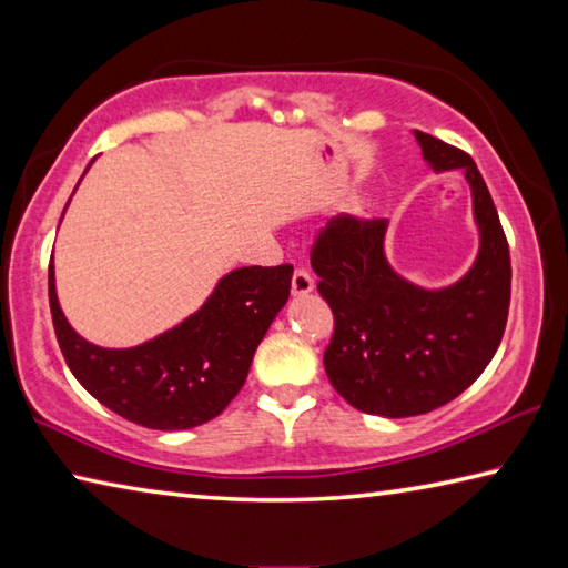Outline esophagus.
<instances>
[{
    "mask_svg": "<svg viewBox=\"0 0 568 568\" xmlns=\"http://www.w3.org/2000/svg\"><path fill=\"white\" fill-rule=\"evenodd\" d=\"M315 287V281L311 271H305V267H295L293 271V281H291V291L293 295H307Z\"/></svg>",
    "mask_w": 568,
    "mask_h": 568,
    "instance_id": "1",
    "label": "esophagus"
}]
</instances>
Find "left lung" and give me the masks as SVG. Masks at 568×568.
Instances as JSON below:
<instances>
[{
    "instance_id": "obj_1",
    "label": "left lung",
    "mask_w": 568,
    "mask_h": 568,
    "mask_svg": "<svg viewBox=\"0 0 568 568\" xmlns=\"http://www.w3.org/2000/svg\"><path fill=\"white\" fill-rule=\"evenodd\" d=\"M434 170H466L480 227L476 265L456 285L423 291L390 271L383 217L341 213L315 235L311 265L333 311L323 363L353 408L408 418L460 396L491 363L511 303V255L484 178L468 152L416 132Z\"/></svg>"
}]
</instances>
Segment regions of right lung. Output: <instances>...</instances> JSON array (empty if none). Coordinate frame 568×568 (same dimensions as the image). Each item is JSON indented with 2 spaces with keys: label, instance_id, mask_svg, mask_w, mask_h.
Returning <instances> with one entry per match:
<instances>
[{
  "label": "right lung",
  "instance_id": "add662e5",
  "mask_svg": "<svg viewBox=\"0 0 568 568\" xmlns=\"http://www.w3.org/2000/svg\"><path fill=\"white\" fill-rule=\"evenodd\" d=\"M293 265L237 267L178 328L138 348L110 351L80 338L54 293L50 311L74 378L102 406L138 426L185 430L220 416L247 378L263 335L291 295Z\"/></svg>",
  "mask_w": 568,
  "mask_h": 568
}]
</instances>
